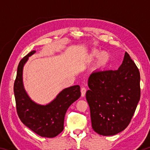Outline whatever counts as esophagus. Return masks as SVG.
I'll list each match as a JSON object with an SVG mask.
<instances>
[{"instance_id":"1","label":"esophagus","mask_w":150,"mask_h":150,"mask_svg":"<svg viewBox=\"0 0 150 150\" xmlns=\"http://www.w3.org/2000/svg\"><path fill=\"white\" fill-rule=\"evenodd\" d=\"M81 96H85V93H86V88L85 87H81Z\"/></svg>"}]
</instances>
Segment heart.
<instances>
[{
  "label": "heart",
  "mask_w": 150,
  "mask_h": 150,
  "mask_svg": "<svg viewBox=\"0 0 150 150\" xmlns=\"http://www.w3.org/2000/svg\"><path fill=\"white\" fill-rule=\"evenodd\" d=\"M98 55H99V52L98 51H94L90 55L89 59H93L97 57ZM109 59H110V55H109L107 52L101 53V54L100 55L98 59V64L100 67H104V66H105L107 64Z\"/></svg>",
  "instance_id": "obj_1"
}]
</instances>
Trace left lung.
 Listing matches in <instances>:
<instances>
[{
	"mask_svg": "<svg viewBox=\"0 0 150 150\" xmlns=\"http://www.w3.org/2000/svg\"><path fill=\"white\" fill-rule=\"evenodd\" d=\"M139 82V69L127 52L118 69L91 73L86 99L94 131L113 136L128 126L140 98Z\"/></svg>",
	"mask_w": 150,
	"mask_h": 150,
	"instance_id": "8db88e82",
	"label": "left lung"
}]
</instances>
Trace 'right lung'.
<instances>
[{
  "instance_id": "obj_1",
  "label": "right lung",
  "mask_w": 150,
  "mask_h": 150,
  "mask_svg": "<svg viewBox=\"0 0 150 150\" xmlns=\"http://www.w3.org/2000/svg\"><path fill=\"white\" fill-rule=\"evenodd\" d=\"M35 53L32 51L20 60L18 66L14 93L16 110L25 126L42 137L54 138L63 130L66 112L70 105L81 96L79 85L64 88L56 98L46 105L34 102L24 89L22 73L29 57Z\"/></svg>"
}]
</instances>
